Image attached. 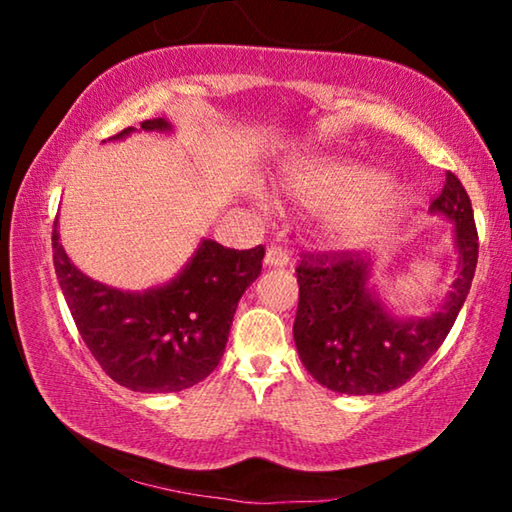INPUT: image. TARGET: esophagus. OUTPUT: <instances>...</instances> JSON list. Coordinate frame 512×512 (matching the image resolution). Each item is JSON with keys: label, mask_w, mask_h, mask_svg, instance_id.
<instances>
[{"label": "esophagus", "mask_w": 512, "mask_h": 512, "mask_svg": "<svg viewBox=\"0 0 512 512\" xmlns=\"http://www.w3.org/2000/svg\"><path fill=\"white\" fill-rule=\"evenodd\" d=\"M289 259H291L289 253L282 246H271L266 250L264 262H266V266H287Z\"/></svg>", "instance_id": "1"}]
</instances>
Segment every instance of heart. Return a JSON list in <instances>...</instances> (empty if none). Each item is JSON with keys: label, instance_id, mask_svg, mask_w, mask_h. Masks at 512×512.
<instances>
[{"label": "heart", "instance_id": "heart-1", "mask_svg": "<svg viewBox=\"0 0 512 512\" xmlns=\"http://www.w3.org/2000/svg\"><path fill=\"white\" fill-rule=\"evenodd\" d=\"M291 196L309 210L327 212V230L339 244H359L391 221L397 198L379 171L343 160H309L289 173Z\"/></svg>", "mask_w": 512, "mask_h": 512}]
</instances>
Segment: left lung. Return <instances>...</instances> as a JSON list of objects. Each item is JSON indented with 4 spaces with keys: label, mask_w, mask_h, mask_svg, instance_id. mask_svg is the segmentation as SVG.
Here are the masks:
<instances>
[{
    "label": "left lung",
    "mask_w": 512,
    "mask_h": 512,
    "mask_svg": "<svg viewBox=\"0 0 512 512\" xmlns=\"http://www.w3.org/2000/svg\"><path fill=\"white\" fill-rule=\"evenodd\" d=\"M431 210L454 221L458 275L452 293L424 320H397L368 291L370 264L361 250L302 253L296 266L300 298L293 339L300 361L318 384L345 395L388 393L431 359L470 293L479 257L470 196L452 171Z\"/></svg>",
    "instance_id": "obj_1"
}]
</instances>
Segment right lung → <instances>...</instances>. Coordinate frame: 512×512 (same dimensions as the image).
Returning a JSON list of instances; mask_svg holds the SVG:
<instances>
[{"label": "right lung", "mask_w": 512, "mask_h": 512, "mask_svg": "<svg viewBox=\"0 0 512 512\" xmlns=\"http://www.w3.org/2000/svg\"><path fill=\"white\" fill-rule=\"evenodd\" d=\"M144 131H167L164 119ZM124 128L115 140L133 133ZM58 221V219H56ZM54 221L56 275L81 339L110 379L137 393H173L219 366L237 302L262 273L264 246L248 250L203 241L176 280L142 293L119 291L69 262Z\"/></svg>", "instance_id": "obj_1"}]
</instances>
